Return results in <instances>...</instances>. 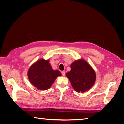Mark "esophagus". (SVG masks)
Segmentation results:
<instances>
[{"instance_id":"34e87169","label":"esophagus","mask_w":124,"mask_h":124,"mask_svg":"<svg viewBox=\"0 0 124 124\" xmlns=\"http://www.w3.org/2000/svg\"><path fill=\"white\" fill-rule=\"evenodd\" d=\"M65 71H62V75L63 76H65Z\"/></svg>"}]
</instances>
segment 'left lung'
<instances>
[{"label":"left lung","mask_w":124,"mask_h":124,"mask_svg":"<svg viewBox=\"0 0 124 124\" xmlns=\"http://www.w3.org/2000/svg\"><path fill=\"white\" fill-rule=\"evenodd\" d=\"M66 75L74 89L78 93L88 91L94 84L96 80L94 70L83 59L74 62L71 65L70 71Z\"/></svg>","instance_id":"1"}]
</instances>
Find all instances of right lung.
<instances>
[{
  "instance_id": "add662e5",
  "label": "right lung",
  "mask_w": 124,
  "mask_h": 124,
  "mask_svg": "<svg viewBox=\"0 0 124 124\" xmlns=\"http://www.w3.org/2000/svg\"><path fill=\"white\" fill-rule=\"evenodd\" d=\"M62 76L60 71L53 70L49 61L39 60L28 70V77L31 83L40 90H46L51 87L56 78Z\"/></svg>"
}]
</instances>
